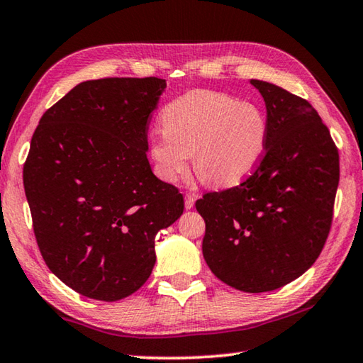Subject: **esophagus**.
<instances>
[{"label":"esophagus","instance_id":"obj_1","mask_svg":"<svg viewBox=\"0 0 363 363\" xmlns=\"http://www.w3.org/2000/svg\"><path fill=\"white\" fill-rule=\"evenodd\" d=\"M186 208L187 210H190V208H194V205H195V195L194 194H186Z\"/></svg>","mask_w":363,"mask_h":363}]
</instances>
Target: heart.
<instances>
[{"label":"heart","instance_id":"obj_1","mask_svg":"<svg viewBox=\"0 0 363 363\" xmlns=\"http://www.w3.org/2000/svg\"><path fill=\"white\" fill-rule=\"evenodd\" d=\"M163 131L149 138L153 171L176 182L192 167L205 184L229 187L253 173L264 155L267 121L259 108L233 97L196 89L177 97L160 115Z\"/></svg>","mask_w":363,"mask_h":363}]
</instances>
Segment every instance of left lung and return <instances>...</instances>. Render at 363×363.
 Instances as JSON below:
<instances>
[{"label":"left lung","mask_w":363,"mask_h":363,"mask_svg":"<svg viewBox=\"0 0 363 363\" xmlns=\"http://www.w3.org/2000/svg\"><path fill=\"white\" fill-rule=\"evenodd\" d=\"M267 110L259 167L240 186L205 194L203 257L235 290L272 291L301 277L327 242L340 155L317 110L280 86L251 79Z\"/></svg>","instance_id":"8db88e82"}]
</instances>
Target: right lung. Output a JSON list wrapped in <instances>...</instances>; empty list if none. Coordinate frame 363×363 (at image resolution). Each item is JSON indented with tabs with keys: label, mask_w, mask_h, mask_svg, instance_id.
I'll return each mask as SVG.
<instances>
[{
	"label": "right lung",
	"mask_w": 363,
	"mask_h": 363,
	"mask_svg": "<svg viewBox=\"0 0 363 363\" xmlns=\"http://www.w3.org/2000/svg\"><path fill=\"white\" fill-rule=\"evenodd\" d=\"M162 78L77 84L41 116L23 187L49 270L86 298L118 301L150 277L155 235L184 211L147 160V123Z\"/></svg>",
	"instance_id": "right-lung-1"
}]
</instances>
